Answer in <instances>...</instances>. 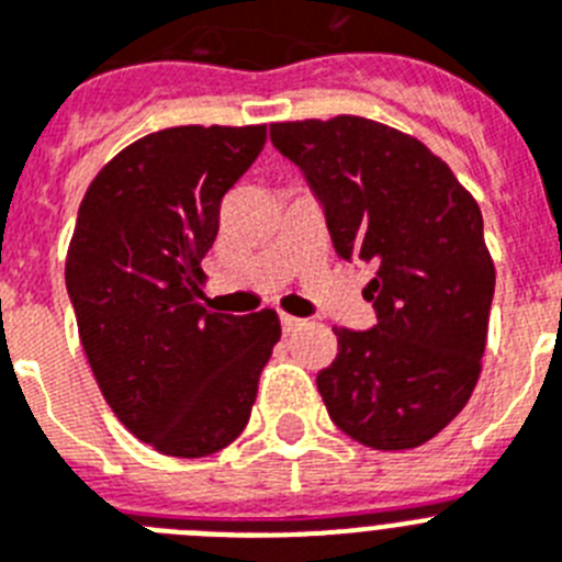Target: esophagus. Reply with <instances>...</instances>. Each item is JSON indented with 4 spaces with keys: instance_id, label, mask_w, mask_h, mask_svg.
I'll list each match as a JSON object with an SVG mask.
<instances>
[{
    "instance_id": "1",
    "label": "esophagus",
    "mask_w": 562,
    "mask_h": 562,
    "mask_svg": "<svg viewBox=\"0 0 562 562\" xmlns=\"http://www.w3.org/2000/svg\"><path fill=\"white\" fill-rule=\"evenodd\" d=\"M301 326H304V321H301V317L281 315V329H284V335H292V331H297Z\"/></svg>"
}]
</instances>
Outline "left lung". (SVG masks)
<instances>
[{
  "instance_id": "1",
  "label": "left lung",
  "mask_w": 562,
  "mask_h": 562,
  "mask_svg": "<svg viewBox=\"0 0 562 562\" xmlns=\"http://www.w3.org/2000/svg\"><path fill=\"white\" fill-rule=\"evenodd\" d=\"M270 140L324 202L340 258L374 267L376 326L337 329L317 374L331 422L374 450H411L459 416L481 374L495 265L479 202L441 157L385 123H272Z\"/></svg>"
}]
</instances>
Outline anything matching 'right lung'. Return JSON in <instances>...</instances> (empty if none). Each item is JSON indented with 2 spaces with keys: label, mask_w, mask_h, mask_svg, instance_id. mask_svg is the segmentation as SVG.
Wrapping results in <instances>:
<instances>
[{
  "label": "right lung",
  "mask_w": 562,
  "mask_h": 562,
  "mask_svg": "<svg viewBox=\"0 0 562 562\" xmlns=\"http://www.w3.org/2000/svg\"><path fill=\"white\" fill-rule=\"evenodd\" d=\"M265 143L267 126L151 132L114 154L78 207L64 276L81 346L109 408L157 453L227 448L281 337L272 310L202 306L222 196Z\"/></svg>",
  "instance_id": "1"
}]
</instances>
